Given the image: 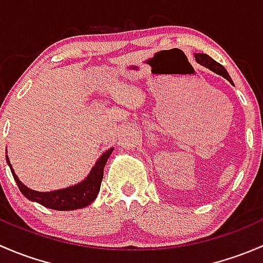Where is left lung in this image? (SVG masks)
Instances as JSON below:
<instances>
[{"instance_id":"8db88e82","label":"left lung","mask_w":263,"mask_h":263,"mask_svg":"<svg viewBox=\"0 0 263 263\" xmlns=\"http://www.w3.org/2000/svg\"><path fill=\"white\" fill-rule=\"evenodd\" d=\"M195 57H196V61H197V63H200V65L205 66V67H208V68H210L211 71L216 72L217 75L222 76V78L227 79V80L229 81L230 84H233V81H232V79H230L228 71L225 70V68L222 67V66L220 65L219 62H216V61L213 60L210 55L203 54V53H196Z\"/></svg>"}]
</instances>
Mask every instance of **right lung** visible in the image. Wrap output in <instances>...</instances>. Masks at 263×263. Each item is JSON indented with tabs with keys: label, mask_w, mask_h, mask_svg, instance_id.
Listing matches in <instances>:
<instances>
[{
	"label": "right lung",
	"mask_w": 263,
	"mask_h": 263,
	"mask_svg": "<svg viewBox=\"0 0 263 263\" xmlns=\"http://www.w3.org/2000/svg\"><path fill=\"white\" fill-rule=\"evenodd\" d=\"M112 151L113 148H109V150H107L100 156L99 160L92 166L91 172H90V174L86 177L85 181H82L76 185H72V187L65 188V190L52 191V192H36V191L30 190L26 185H24L23 183L18 181L16 174L14 173V169L11 168L9 158L6 159L7 164H9L10 169H11L12 176H14V179L16 181L18 190L26 198L41 203L44 208L60 211H70L86 208L97 198L98 192L100 190L103 174H104L105 163H107Z\"/></svg>",
	"instance_id": "1"
}]
</instances>
